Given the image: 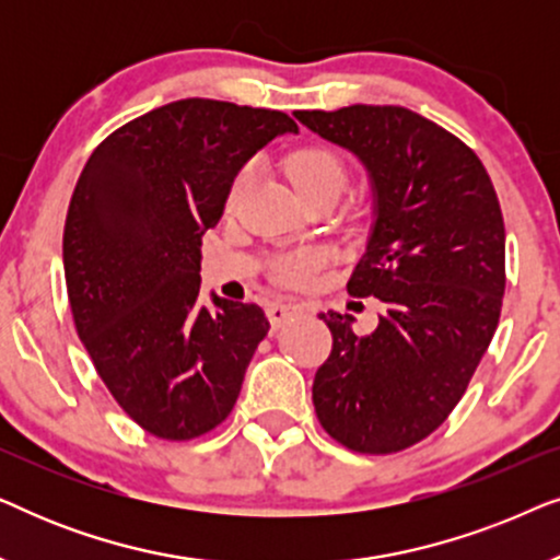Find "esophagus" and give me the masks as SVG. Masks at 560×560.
<instances>
[{
  "mask_svg": "<svg viewBox=\"0 0 560 560\" xmlns=\"http://www.w3.org/2000/svg\"><path fill=\"white\" fill-rule=\"evenodd\" d=\"M305 308L301 303H272V305H267V318H270V324H272V328H280L282 324H285V320H290V318H295V316H301Z\"/></svg>",
  "mask_w": 560,
  "mask_h": 560,
  "instance_id": "1",
  "label": "esophagus"
}]
</instances>
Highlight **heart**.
Returning <instances> with one entry per match:
<instances>
[{"label": "heart", "instance_id": "1", "mask_svg": "<svg viewBox=\"0 0 560 560\" xmlns=\"http://www.w3.org/2000/svg\"><path fill=\"white\" fill-rule=\"evenodd\" d=\"M285 171L293 180V186L301 190L305 201L311 198L334 194L339 196L343 186H347V163L339 152L326 148V144H305V148H298L290 152ZM257 178V165L244 163L236 175L229 183L226 190V211H234L236 206L242 203V198L249 194V188L255 186ZM326 262L324 252L320 249H295L285 252V255H278L270 265V275L282 285H308V282L316 278L320 265Z\"/></svg>", "mask_w": 560, "mask_h": 560}]
</instances>
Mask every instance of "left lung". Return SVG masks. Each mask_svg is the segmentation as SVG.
Here are the masks:
<instances>
[{
  "label": "left lung",
  "instance_id": "1",
  "mask_svg": "<svg viewBox=\"0 0 560 560\" xmlns=\"http://www.w3.org/2000/svg\"><path fill=\"white\" fill-rule=\"evenodd\" d=\"M295 119L362 160L374 226L347 290L377 298L380 324L320 313L334 336L313 380L324 431L359 454L416 446L451 416L500 324L504 221L469 144L405 109L354 104Z\"/></svg>",
  "mask_w": 560,
  "mask_h": 560
}]
</instances>
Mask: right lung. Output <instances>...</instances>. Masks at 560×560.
<instances>
[{"instance_id": "obj_1", "label": "right lung", "mask_w": 560, "mask_h": 560, "mask_svg": "<svg viewBox=\"0 0 560 560\" xmlns=\"http://www.w3.org/2000/svg\"><path fill=\"white\" fill-rule=\"evenodd\" d=\"M298 132L285 112L180 98L114 129L68 206L63 270L79 339L119 408L165 441L224 423L270 320L198 301L201 236L259 148Z\"/></svg>"}]
</instances>
